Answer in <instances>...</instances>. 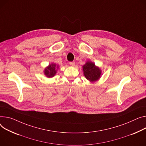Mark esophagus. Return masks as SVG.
<instances>
[{
    "instance_id": "34e87169",
    "label": "esophagus",
    "mask_w": 146,
    "mask_h": 146,
    "mask_svg": "<svg viewBox=\"0 0 146 146\" xmlns=\"http://www.w3.org/2000/svg\"><path fill=\"white\" fill-rule=\"evenodd\" d=\"M69 64L71 66H75V63L74 62H71L69 63Z\"/></svg>"
}]
</instances>
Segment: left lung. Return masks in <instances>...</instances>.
I'll return each instance as SVG.
<instances>
[{
  "instance_id": "left-lung-1",
  "label": "left lung",
  "mask_w": 146,
  "mask_h": 146,
  "mask_svg": "<svg viewBox=\"0 0 146 146\" xmlns=\"http://www.w3.org/2000/svg\"><path fill=\"white\" fill-rule=\"evenodd\" d=\"M83 74L86 78L91 82L98 80L102 74L100 68L92 62L88 61L83 66Z\"/></svg>"
}]
</instances>
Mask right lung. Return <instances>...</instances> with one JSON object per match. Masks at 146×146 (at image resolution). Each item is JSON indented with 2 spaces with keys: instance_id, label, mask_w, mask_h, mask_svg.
I'll return each instance as SVG.
<instances>
[{
  "instance_id": "right-lung-1",
  "label": "right lung",
  "mask_w": 146,
  "mask_h": 146,
  "mask_svg": "<svg viewBox=\"0 0 146 146\" xmlns=\"http://www.w3.org/2000/svg\"><path fill=\"white\" fill-rule=\"evenodd\" d=\"M59 68V66H56L54 63H52L48 65L47 67H46L44 70V74L47 77H53L54 76L56 73H57V69Z\"/></svg>"
}]
</instances>
